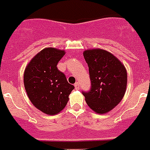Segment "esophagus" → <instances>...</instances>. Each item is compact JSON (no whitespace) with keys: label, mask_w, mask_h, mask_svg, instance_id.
Wrapping results in <instances>:
<instances>
[{"label":"esophagus","mask_w":150,"mask_h":150,"mask_svg":"<svg viewBox=\"0 0 150 150\" xmlns=\"http://www.w3.org/2000/svg\"><path fill=\"white\" fill-rule=\"evenodd\" d=\"M74 87H75V89L78 90L80 88V85H79V83L76 82L75 84H74Z\"/></svg>","instance_id":"34e87169"}]
</instances>
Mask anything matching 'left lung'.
I'll return each instance as SVG.
<instances>
[{
  "label": "left lung",
  "mask_w": 150,
  "mask_h": 150,
  "mask_svg": "<svg viewBox=\"0 0 150 150\" xmlns=\"http://www.w3.org/2000/svg\"><path fill=\"white\" fill-rule=\"evenodd\" d=\"M83 56L89 68L91 87L89 91H83V95L96 113H108L124 97L126 69L113 54L101 49L85 50Z\"/></svg>",
  "instance_id": "obj_1"
}]
</instances>
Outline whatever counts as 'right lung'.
Listing matches in <instances>:
<instances>
[{"instance_id": "right-lung-1", "label": "right lung", "mask_w": 150, "mask_h": 150, "mask_svg": "<svg viewBox=\"0 0 150 150\" xmlns=\"http://www.w3.org/2000/svg\"><path fill=\"white\" fill-rule=\"evenodd\" d=\"M64 55V50L45 48L32 58L24 73V85L29 100L35 107L50 115L59 113L65 108L74 89L64 74L57 69Z\"/></svg>"}]
</instances>
